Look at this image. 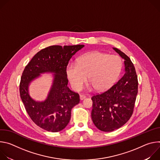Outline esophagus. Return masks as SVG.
<instances>
[{"mask_svg": "<svg viewBox=\"0 0 160 160\" xmlns=\"http://www.w3.org/2000/svg\"><path fill=\"white\" fill-rule=\"evenodd\" d=\"M85 98H86V96H84V95H80V100H83V99H85Z\"/></svg>", "mask_w": 160, "mask_h": 160, "instance_id": "obj_1", "label": "esophagus"}]
</instances>
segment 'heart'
<instances>
[{
  "mask_svg": "<svg viewBox=\"0 0 160 160\" xmlns=\"http://www.w3.org/2000/svg\"><path fill=\"white\" fill-rule=\"evenodd\" d=\"M121 59L115 55L96 52L80 57L77 63L70 62L66 75L72 88L80 90L88 80L96 90L104 91L110 88L120 74Z\"/></svg>",
  "mask_w": 160,
  "mask_h": 160,
  "instance_id": "b5f03b06",
  "label": "heart"
}]
</instances>
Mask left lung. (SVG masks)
I'll return each mask as SVG.
<instances>
[{"mask_svg": "<svg viewBox=\"0 0 160 160\" xmlns=\"http://www.w3.org/2000/svg\"><path fill=\"white\" fill-rule=\"evenodd\" d=\"M125 59V73L104 92L92 97L91 117L96 127L103 132H112L125 124L132 117L138 92V80L130 59L114 48Z\"/></svg>", "mask_w": 160, "mask_h": 160, "instance_id": "8db88e82", "label": "left lung"}]
</instances>
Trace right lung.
I'll return each mask as SVG.
<instances>
[{
  "label": "right lung",
  "mask_w": 160,
  "mask_h": 160,
  "mask_svg": "<svg viewBox=\"0 0 160 160\" xmlns=\"http://www.w3.org/2000/svg\"><path fill=\"white\" fill-rule=\"evenodd\" d=\"M83 47L52 45L38 52L25 66L19 83L20 97L30 118L39 127L57 132L69 123L72 109L79 103L80 96L67 86L66 67L72 56ZM45 72L55 73L53 84L47 100L37 102L29 96L28 85Z\"/></svg>",
  "instance_id": "1"
}]
</instances>
